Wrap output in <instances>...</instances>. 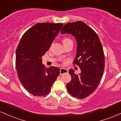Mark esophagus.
I'll return each mask as SVG.
<instances>
[{
	"label": "esophagus",
	"instance_id": "34e87169",
	"mask_svg": "<svg viewBox=\"0 0 121 121\" xmlns=\"http://www.w3.org/2000/svg\"><path fill=\"white\" fill-rule=\"evenodd\" d=\"M60 74H63L65 73H68V70L65 68H61L60 70Z\"/></svg>",
	"mask_w": 121,
	"mask_h": 121
}]
</instances>
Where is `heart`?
<instances>
[{
  "instance_id": "heart-1",
  "label": "heart",
  "mask_w": 121,
  "mask_h": 121,
  "mask_svg": "<svg viewBox=\"0 0 121 121\" xmlns=\"http://www.w3.org/2000/svg\"><path fill=\"white\" fill-rule=\"evenodd\" d=\"M70 39H68V38H66V39H64L63 40V42H64V41H68V40H69Z\"/></svg>"
}]
</instances>
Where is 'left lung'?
Segmentation results:
<instances>
[{
    "label": "left lung",
    "instance_id": "8db88e82",
    "mask_svg": "<svg viewBox=\"0 0 121 121\" xmlns=\"http://www.w3.org/2000/svg\"><path fill=\"white\" fill-rule=\"evenodd\" d=\"M61 33L72 35L77 41L73 62L78 65L81 73L76 74L74 70H69L72 80L66 89L73 97L83 99L94 92L102 77L105 68L102 45L95 31L81 21L65 24Z\"/></svg>",
    "mask_w": 121,
    "mask_h": 121
}]
</instances>
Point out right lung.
<instances>
[{
  "mask_svg": "<svg viewBox=\"0 0 121 121\" xmlns=\"http://www.w3.org/2000/svg\"><path fill=\"white\" fill-rule=\"evenodd\" d=\"M62 23H42L34 25L24 33L16 51V67L21 84L35 96H44L51 89L60 69L45 68L42 57L48 51L61 30Z\"/></svg>",
  "mask_w": 121,
  "mask_h": 121,
  "instance_id": "right-lung-1",
  "label": "right lung"
}]
</instances>
